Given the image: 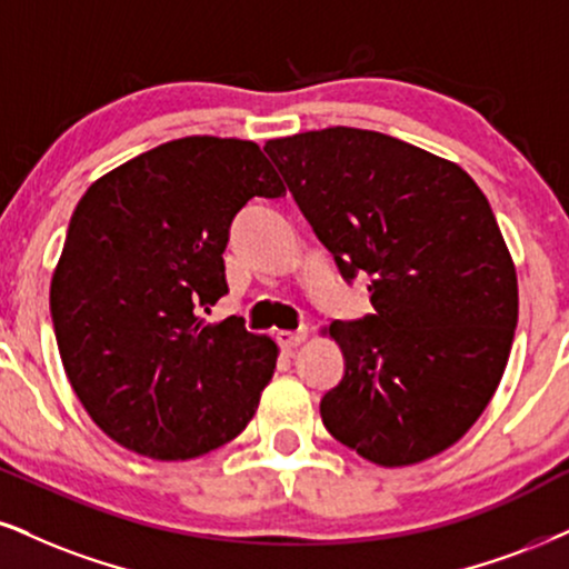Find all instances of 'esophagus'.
Returning a JSON list of instances; mask_svg holds the SVG:
<instances>
[{
  "label": "esophagus",
  "mask_w": 569,
  "mask_h": 569,
  "mask_svg": "<svg viewBox=\"0 0 569 569\" xmlns=\"http://www.w3.org/2000/svg\"><path fill=\"white\" fill-rule=\"evenodd\" d=\"M277 340L282 348H298L306 340V329H298V332H277Z\"/></svg>",
  "instance_id": "34e87169"
}]
</instances>
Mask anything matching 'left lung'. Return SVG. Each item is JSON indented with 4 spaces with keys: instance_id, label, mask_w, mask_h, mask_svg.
Wrapping results in <instances>:
<instances>
[{
    "instance_id": "left-lung-1",
    "label": "left lung",
    "mask_w": 569,
    "mask_h": 569,
    "mask_svg": "<svg viewBox=\"0 0 569 569\" xmlns=\"http://www.w3.org/2000/svg\"><path fill=\"white\" fill-rule=\"evenodd\" d=\"M375 313L332 321L346 375L321 422L382 467L446 451L486 411L515 340L517 273L488 198L456 163L335 126L263 147Z\"/></svg>"
}]
</instances>
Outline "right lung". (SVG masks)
<instances>
[{
    "instance_id": "1",
    "label": "right lung",
    "mask_w": 569,
    "mask_h": 569,
    "mask_svg": "<svg viewBox=\"0 0 569 569\" xmlns=\"http://www.w3.org/2000/svg\"><path fill=\"white\" fill-rule=\"evenodd\" d=\"M261 147L184 137L87 189L49 290L70 388L129 451L184 461L237 438L277 367V346L200 308L229 292L223 250L250 198H282Z\"/></svg>"
}]
</instances>
